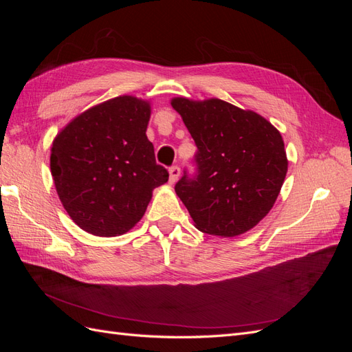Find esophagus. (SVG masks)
I'll return each mask as SVG.
<instances>
[{"instance_id":"1","label":"esophagus","mask_w":352,"mask_h":352,"mask_svg":"<svg viewBox=\"0 0 352 352\" xmlns=\"http://www.w3.org/2000/svg\"><path fill=\"white\" fill-rule=\"evenodd\" d=\"M179 176H180V168L177 167V166H173V167H170V170H168V182L170 184H176L177 182V179H179Z\"/></svg>"}]
</instances>
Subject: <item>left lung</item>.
<instances>
[{
    "label": "left lung",
    "instance_id": "8db88e82",
    "mask_svg": "<svg viewBox=\"0 0 352 352\" xmlns=\"http://www.w3.org/2000/svg\"><path fill=\"white\" fill-rule=\"evenodd\" d=\"M180 114L198 148L195 177L179 180L175 190L195 228L233 238L269 214L287 172L280 132L252 110L219 98L176 97Z\"/></svg>",
    "mask_w": 352,
    "mask_h": 352
}]
</instances>
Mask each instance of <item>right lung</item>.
<instances>
[{
  "mask_svg": "<svg viewBox=\"0 0 352 352\" xmlns=\"http://www.w3.org/2000/svg\"><path fill=\"white\" fill-rule=\"evenodd\" d=\"M151 104L122 95L85 110L52 141L50 167L70 219L95 236H120L168 180L146 138Z\"/></svg>",
  "mask_w": 352,
  "mask_h": 352,
  "instance_id": "1",
  "label": "right lung"
}]
</instances>
